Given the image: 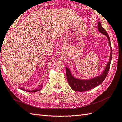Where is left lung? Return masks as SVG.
Returning <instances> with one entry per match:
<instances>
[{"mask_svg":"<svg viewBox=\"0 0 122 122\" xmlns=\"http://www.w3.org/2000/svg\"><path fill=\"white\" fill-rule=\"evenodd\" d=\"M98 31L101 33L104 34V35L106 36L108 40L109 44L111 50L109 61L108 62L105 68L103 71L102 74L99 76H97L92 78V79L89 80L76 79V78H75L72 75V73H71L70 69L68 67H66V73L68 83L69 85H70V86H71V88L74 91L79 92H85L95 88V87L98 86L99 85L102 83L103 81L105 80L106 77L107 76L108 72L112 60V54L111 41H110V38L108 34L107 33V32L105 31V30L102 27L100 22H99L98 23Z\"/></svg>","mask_w":122,"mask_h":122,"instance_id":"8db88e82","label":"left lung"}]
</instances>
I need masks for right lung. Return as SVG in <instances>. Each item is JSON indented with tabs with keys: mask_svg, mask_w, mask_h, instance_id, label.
Segmentation results:
<instances>
[{
	"mask_svg": "<svg viewBox=\"0 0 122 122\" xmlns=\"http://www.w3.org/2000/svg\"><path fill=\"white\" fill-rule=\"evenodd\" d=\"M42 84H41V86H39L37 89H35L34 90H25L23 88H22V87H20V89L22 90L25 91H26L27 92H37V91H40V90L42 89Z\"/></svg>",
	"mask_w": 122,
	"mask_h": 122,
	"instance_id": "right-lung-1",
	"label": "right lung"
}]
</instances>
